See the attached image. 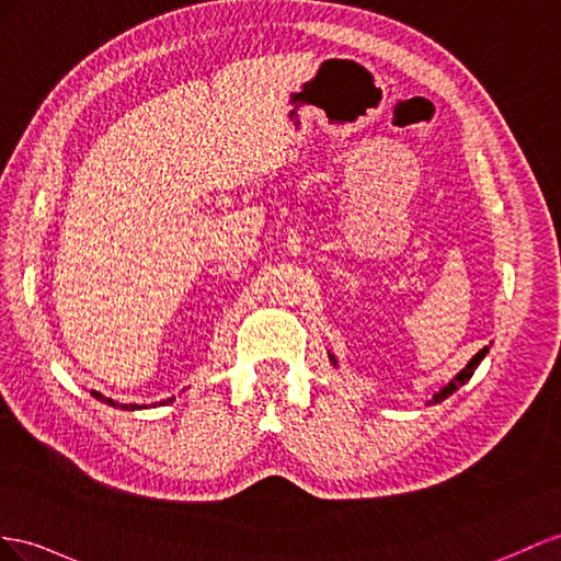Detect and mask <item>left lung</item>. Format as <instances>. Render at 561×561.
Instances as JSON below:
<instances>
[{"label": "left lung", "instance_id": "obj_1", "mask_svg": "<svg viewBox=\"0 0 561 561\" xmlns=\"http://www.w3.org/2000/svg\"><path fill=\"white\" fill-rule=\"evenodd\" d=\"M485 353H488V346L485 348H481L477 355H473L471 357V360L467 363V367L462 369V371H459V375H455V379L453 381H448V386H443V389L434 396V400H428V403L426 405H436V403H440V400H445V398H448V396H453L457 389H459V386H465L471 377H473V369H477L479 365H481V360H483V357H485ZM329 360H332L334 365H336V360H334V355H329Z\"/></svg>", "mask_w": 561, "mask_h": 561}]
</instances>
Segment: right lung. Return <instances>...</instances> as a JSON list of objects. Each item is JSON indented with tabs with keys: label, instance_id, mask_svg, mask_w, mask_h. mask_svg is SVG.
I'll use <instances>...</instances> for the list:
<instances>
[{
	"label": "right lung",
	"instance_id": "1",
	"mask_svg": "<svg viewBox=\"0 0 561 561\" xmlns=\"http://www.w3.org/2000/svg\"><path fill=\"white\" fill-rule=\"evenodd\" d=\"M92 396H94L96 400H104V403H108L111 408H121V410H141V408H147V405H135V403H130V405H125V403H116V400L104 398V396L99 393V391H92ZM172 400H175V398H168V400H163L161 405H165V403H172Z\"/></svg>",
	"mask_w": 561,
	"mask_h": 561
}]
</instances>
